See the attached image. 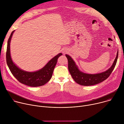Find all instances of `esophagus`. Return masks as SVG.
<instances>
[{
	"mask_svg": "<svg viewBox=\"0 0 124 124\" xmlns=\"http://www.w3.org/2000/svg\"><path fill=\"white\" fill-rule=\"evenodd\" d=\"M67 52V50L66 49H64L63 50H62V53L63 54H65Z\"/></svg>",
	"mask_w": 124,
	"mask_h": 124,
	"instance_id": "1",
	"label": "esophagus"
}]
</instances>
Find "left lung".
Listing matches in <instances>:
<instances>
[{"instance_id":"8db88e82","label":"left lung","mask_w":124,"mask_h":124,"mask_svg":"<svg viewBox=\"0 0 124 124\" xmlns=\"http://www.w3.org/2000/svg\"><path fill=\"white\" fill-rule=\"evenodd\" d=\"M68 61V69L74 81L79 85L85 86L93 85L100 83L106 79L111 74L114 70L118 57V51L117 56L110 68L104 72L96 74H88L80 71L72 58L69 55L65 54Z\"/></svg>"}]
</instances>
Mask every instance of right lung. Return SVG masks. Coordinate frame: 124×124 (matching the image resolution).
<instances>
[{
    "label": "right lung",
    "mask_w": 124,
    "mask_h": 124,
    "mask_svg": "<svg viewBox=\"0 0 124 124\" xmlns=\"http://www.w3.org/2000/svg\"><path fill=\"white\" fill-rule=\"evenodd\" d=\"M14 31L11 32L7 42L6 54V62L12 74L20 83L28 86L36 87L45 85L52 78L58 58L62 55V54H57L39 70L28 72L22 70L12 62L10 55V43Z\"/></svg>",
    "instance_id": "1"
}]
</instances>
